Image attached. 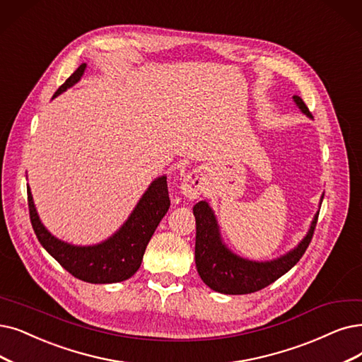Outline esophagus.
Instances as JSON below:
<instances>
[{"instance_id":"obj_1","label":"esophagus","mask_w":362,"mask_h":362,"mask_svg":"<svg viewBox=\"0 0 362 362\" xmlns=\"http://www.w3.org/2000/svg\"><path fill=\"white\" fill-rule=\"evenodd\" d=\"M204 189H205V184H204V180H202L199 172H196V170L187 172L182 177L181 193L187 199H190V200L197 199L202 193H204Z\"/></svg>"}]
</instances>
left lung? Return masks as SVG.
Instances as JSON below:
<instances>
[{"instance_id": "left-lung-1", "label": "left lung", "mask_w": 362, "mask_h": 362, "mask_svg": "<svg viewBox=\"0 0 362 362\" xmlns=\"http://www.w3.org/2000/svg\"><path fill=\"white\" fill-rule=\"evenodd\" d=\"M293 99L301 112L312 119V114L303 99L297 95ZM193 214L196 216L194 258L199 276L211 290L231 296L263 290L293 269L306 252L320 215V212H316L308 235L293 251L272 262H251L233 254L223 243L215 215L205 200L194 205Z\"/></svg>"}]
</instances>
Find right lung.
<instances>
[{"mask_svg": "<svg viewBox=\"0 0 362 362\" xmlns=\"http://www.w3.org/2000/svg\"><path fill=\"white\" fill-rule=\"evenodd\" d=\"M84 69L86 64H81L53 98L74 86ZM26 190L31 224L42 248L72 276L89 284H114L134 276L154 230L170 206L166 177H158L144 193L127 221L110 239L92 247H76L50 235L40 221L30 187Z\"/></svg>", "mask_w": 362, "mask_h": 362, "instance_id": "obj_1", "label": "right lung"}]
</instances>
